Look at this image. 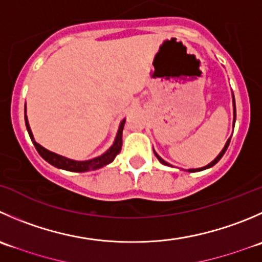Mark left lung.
<instances>
[{
	"label": "left lung",
	"instance_id": "8db88e82",
	"mask_svg": "<svg viewBox=\"0 0 262 262\" xmlns=\"http://www.w3.org/2000/svg\"><path fill=\"white\" fill-rule=\"evenodd\" d=\"M233 106H234V123H235V101H234V96H233ZM229 143H230V138L228 139V141H227V143H225V146H224V148H223V149H222V152H220V154L217 155V157H216V159H215L214 161H212V162H210L209 165H206V166H204V167H200V169H189V170H188V171H189V172H194V171H202V170H205V169H209V167L214 166V165H215V164H217V162H219V160L222 159L223 156H224V154H225V151H227V149H228V146H229ZM154 154L156 155V157H157V159H159V161L161 162V164L166 165V166H170V165L167 164L166 161H164V160H162L161 157H160L159 155H157L156 152H155V149H154Z\"/></svg>",
	"mask_w": 262,
	"mask_h": 262
}]
</instances>
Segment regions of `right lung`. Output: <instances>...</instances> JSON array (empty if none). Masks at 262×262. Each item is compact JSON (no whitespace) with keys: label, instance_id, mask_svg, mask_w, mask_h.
Instances as JSON below:
<instances>
[{"label":"right lung","instance_id":"obj_1","mask_svg":"<svg viewBox=\"0 0 262 262\" xmlns=\"http://www.w3.org/2000/svg\"><path fill=\"white\" fill-rule=\"evenodd\" d=\"M124 124H125V119L120 123V126H119L118 134H116V138L114 141V144L101 156L95 157L92 160H87V161H75V160L68 159V157L60 156V155L55 154V152H51L48 149H46L45 147H42L40 144H38L37 142L34 141V137H33L32 130H30L29 123H28L27 114H25V125H27V130L29 133L30 139H32L33 144H34L35 149L38 151V154L48 162V164L53 165L55 167H58V169L68 170V171H77V172H83V171H90V170H96L100 169V167L105 166V165L110 164V162L114 161V159L116 157V155L120 152L121 146H123V129Z\"/></svg>","mask_w":262,"mask_h":262}]
</instances>
